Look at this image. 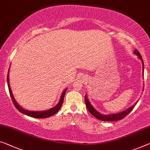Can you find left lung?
Wrapping results in <instances>:
<instances>
[{
	"label": "left lung",
	"instance_id": "obj_1",
	"mask_svg": "<svg viewBox=\"0 0 150 150\" xmlns=\"http://www.w3.org/2000/svg\"><path fill=\"white\" fill-rule=\"evenodd\" d=\"M134 54H135V55H137L138 56V57L141 59L142 62V66H143V73H144V61H143L142 57L141 56V54H139V51L137 49H135L134 50ZM85 103H86V107L88 109V111L91 112V113L93 115L94 117H95L96 118H97L98 120H101L103 121H118L120 120V119H123L124 117H126L129 112L133 110V108L135 105H136L137 103H135L134 105L133 106H131V107L125 110H124L123 112H119V113H117V114H112V115H102L100 114V112H98L97 110H96L95 109H94L93 106L91 105V103L87 98L86 95H85Z\"/></svg>",
	"mask_w": 150,
	"mask_h": 150
}]
</instances>
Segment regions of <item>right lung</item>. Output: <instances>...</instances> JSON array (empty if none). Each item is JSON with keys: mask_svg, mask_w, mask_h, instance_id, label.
Returning <instances> with one entry per match:
<instances>
[{"mask_svg": "<svg viewBox=\"0 0 150 150\" xmlns=\"http://www.w3.org/2000/svg\"><path fill=\"white\" fill-rule=\"evenodd\" d=\"M7 83H8V91H9V93H10V96L11 98L12 99V101L15 107L17 108V109L18 110H19L20 112H21L22 113H23L26 115H28L29 117H34V118H47V117H51L52 115H54V114H56L57 112H58V110L60 109V107H62V103H63V100H64V95H65V93L66 92V89L65 91H64L63 93L62 94L60 100H59V102L58 103L56 107H54V108H52L51 109L45 110V111H29V110H27L23 109V108L20 107L19 105L17 104V103L16 102L15 98L13 97V95L12 94V91H11V89L10 88V84H9V80H8V76H7Z\"/></svg>", "mask_w": 150, "mask_h": 150, "instance_id": "obj_1", "label": "right lung"}]
</instances>
